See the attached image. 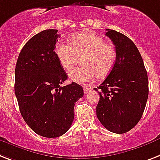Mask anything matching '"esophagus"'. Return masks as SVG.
<instances>
[{
  "label": "esophagus",
  "mask_w": 160,
  "mask_h": 160,
  "mask_svg": "<svg viewBox=\"0 0 160 160\" xmlns=\"http://www.w3.org/2000/svg\"><path fill=\"white\" fill-rule=\"evenodd\" d=\"M91 90H92V89H91V88H89V87H88V86H84V93H89V92L91 91Z\"/></svg>",
  "instance_id": "obj_1"
}]
</instances>
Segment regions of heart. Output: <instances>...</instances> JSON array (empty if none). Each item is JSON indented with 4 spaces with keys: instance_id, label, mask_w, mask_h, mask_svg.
I'll return each mask as SVG.
<instances>
[{
    "instance_id": "heart-1",
    "label": "heart",
    "mask_w": 160,
    "mask_h": 160,
    "mask_svg": "<svg viewBox=\"0 0 160 160\" xmlns=\"http://www.w3.org/2000/svg\"><path fill=\"white\" fill-rule=\"evenodd\" d=\"M55 53L65 71L71 70L81 58L83 66L69 73L70 80L77 84L90 82L96 76L106 77L117 60L115 47L91 32L75 33L70 38V43L58 42Z\"/></svg>"
}]
</instances>
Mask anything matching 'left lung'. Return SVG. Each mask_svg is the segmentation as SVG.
<instances>
[{
    "label": "left lung",
    "instance_id": "1",
    "mask_svg": "<svg viewBox=\"0 0 160 160\" xmlns=\"http://www.w3.org/2000/svg\"><path fill=\"white\" fill-rule=\"evenodd\" d=\"M106 35L117 50L113 68L102 84L96 114L102 125L110 132L122 134L139 122L149 94L147 71L143 59L129 38L112 29Z\"/></svg>",
    "mask_w": 160,
    "mask_h": 160
}]
</instances>
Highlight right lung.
Segmentation results:
<instances>
[{
	"mask_svg": "<svg viewBox=\"0 0 160 160\" xmlns=\"http://www.w3.org/2000/svg\"><path fill=\"white\" fill-rule=\"evenodd\" d=\"M58 29H46L22 48L15 67V93L28 126L39 136H62L73 122L76 101L84 95L80 84L62 86L67 75L55 53Z\"/></svg>",
	"mask_w": 160,
	"mask_h": 160,
	"instance_id": "obj_1",
	"label": "right lung"
}]
</instances>
